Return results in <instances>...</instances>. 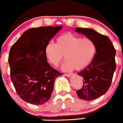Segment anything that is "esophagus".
Returning <instances> with one entry per match:
<instances>
[{"label":"esophagus","instance_id":"obj_1","mask_svg":"<svg viewBox=\"0 0 123 123\" xmlns=\"http://www.w3.org/2000/svg\"><path fill=\"white\" fill-rule=\"evenodd\" d=\"M71 73H66V74H65V76H66V77H70L71 75H72Z\"/></svg>","mask_w":123,"mask_h":123}]
</instances>
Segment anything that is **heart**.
Masks as SVG:
<instances>
[{
	"label": "heart",
	"instance_id": "obj_1",
	"mask_svg": "<svg viewBox=\"0 0 123 123\" xmlns=\"http://www.w3.org/2000/svg\"><path fill=\"white\" fill-rule=\"evenodd\" d=\"M96 51L95 43L91 38H80L70 32L60 36L56 44L48 43L45 48L46 57L54 66H58L65 57L67 61L62 68L65 71L84 69L91 63Z\"/></svg>",
	"mask_w": 123,
	"mask_h": 123
}]
</instances>
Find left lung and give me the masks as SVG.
I'll return each instance as SVG.
<instances>
[{
  "label": "left lung",
  "instance_id": "1",
  "mask_svg": "<svg viewBox=\"0 0 123 123\" xmlns=\"http://www.w3.org/2000/svg\"><path fill=\"white\" fill-rule=\"evenodd\" d=\"M75 31L94 42L96 51L91 63L77 74L83 77L82 88L76 91L80 99L92 101L105 94L111 85L116 69V50L108 37L92 29L77 27Z\"/></svg>",
  "mask_w": 123,
  "mask_h": 123
}]
</instances>
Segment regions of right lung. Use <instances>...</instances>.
I'll list each match as a JSON object with an SVG mask.
<instances>
[{"mask_svg":"<svg viewBox=\"0 0 123 123\" xmlns=\"http://www.w3.org/2000/svg\"><path fill=\"white\" fill-rule=\"evenodd\" d=\"M62 28L47 26L29 29L10 49V77L23 101L41 105L50 99L55 80L62 73L48 63L45 48Z\"/></svg>","mask_w":123,"mask_h":123,"instance_id":"1","label":"right lung"}]
</instances>
